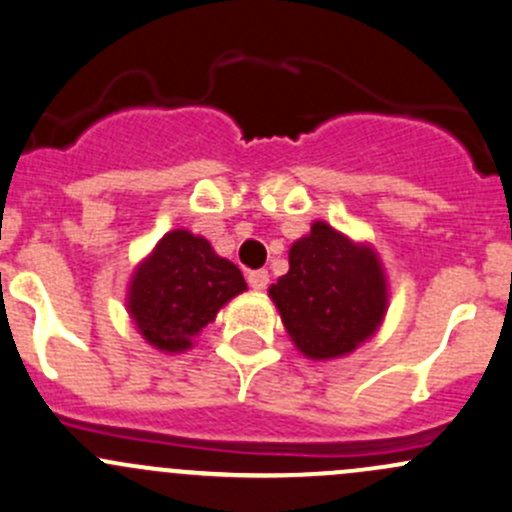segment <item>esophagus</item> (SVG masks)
Masks as SVG:
<instances>
[{
    "label": "esophagus",
    "mask_w": 512,
    "mask_h": 512,
    "mask_svg": "<svg viewBox=\"0 0 512 512\" xmlns=\"http://www.w3.org/2000/svg\"><path fill=\"white\" fill-rule=\"evenodd\" d=\"M247 282H250V287L255 292H262V289H267V285H270V275H267V270H255L247 275Z\"/></svg>",
    "instance_id": "obj_1"
}]
</instances>
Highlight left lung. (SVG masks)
Returning <instances> with one entry per match:
<instances>
[{"instance_id":"obj_1","label":"left lung","mask_w":512,"mask_h":512,"mask_svg":"<svg viewBox=\"0 0 512 512\" xmlns=\"http://www.w3.org/2000/svg\"><path fill=\"white\" fill-rule=\"evenodd\" d=\"M297 352L312 361L349 356L369 342L389 309V280L371 242L314 220L289 247V272L270 289Z\"/></svg>"}]
</instances>
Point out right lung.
<instances>
[{
	"mask_svg": "<svg viewBox=\"0 0 512 512\" xmlns=\"http://www.w3.org/2000/svg\"><path fill=\"white\" fill-rule=\"evenodd\" d=\"M247 289L245 277L203 235L165 232L133 270L126 292L136 332L163 354L193 349L220 309Z\"/></svg>",
	"mask_w": 512,
	"mask_h": 512,
	"instance_id": "obj_1",
	"label": "right lung"
}]
</instances>
